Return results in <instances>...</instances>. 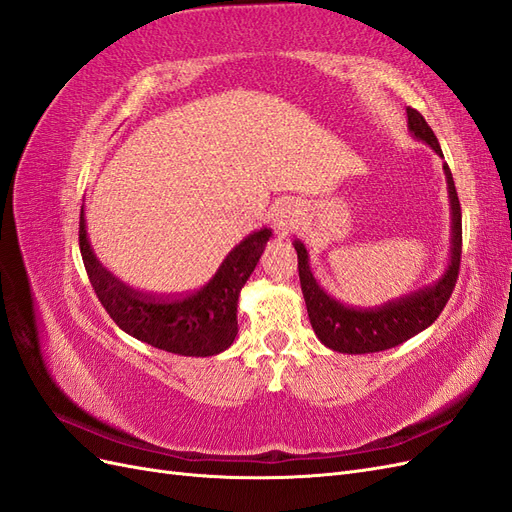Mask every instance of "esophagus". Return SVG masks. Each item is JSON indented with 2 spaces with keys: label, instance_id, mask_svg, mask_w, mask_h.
Here are the masks:
<instances>
[{
  "label": "esophagus",
  "instance_id": "esophagus-1",
  "mask_svg": "<svg viewBox=\"0 0 512 512\" xmlns=\"http://www.w3.org/2000/svg\"><path fill=\"white\" fill-rule=\"evenodd\" d=\"M277 226H280V230H288V228L292 226V215H290V211H286V209L277 211Z\"/></svg>",
  "mask_w": 512,
  "mask_h": 512
}]
</instances>
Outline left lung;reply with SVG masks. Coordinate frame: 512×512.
Returning <instances> with one entry per match:
<instances>
[{"instance_id": "obj_1", "label": "left lung", "mask_w": 512, "mask_h": 512, "mask_svg": "<svg viewBox=\"0 0 512 512\" xmlns=\"http://www.w3.org/2000/svg\"><path fill=\"white\" fill-rule=\"evenodd\" d=\"M408 123L410 130L416 138H421L427 145L436 149V153L442 156V149L436 134L429 128L425 117L416 111V108H408ZM444 173L448 181V196H451V209H453V247H451V265H448L446 273L438 284L429 288H423L418 292L401 297L397 301L386 303L382 307H348L331 299L324 292L307 265V252L301 241H294V250L299 256V280L301 290L307 305L309 322L324 346L337 352L348 354H365V352H380L386 348H393L404 344L406 339L414 337L427 329L429 324L436 320L442 309L446 307L448 299L455 290L457 277H459V265H461V207L459 196L455 190L453 173L448 164H444Z\"/></svg>"}]
</instances>
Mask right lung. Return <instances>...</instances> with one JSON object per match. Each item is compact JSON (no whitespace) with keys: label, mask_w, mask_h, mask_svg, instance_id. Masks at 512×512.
<instances>
[{"label":"right lung","mask_w":512,"mask_h":512,"mask_svg":"<svg viewBox=\"0 0 512 512\" xmlns=\"http://www.w3.org/2000/svg\"><path fill=\"white\" fill-rule=\"evenodd\" d=\"M271 237L262 228L243 239L232 250L207 286L179 297H156L138 292L113 273H108L94 256L87 241L81 209L79 245L83 265L98 301L121 331L141 342L183 356H211L226 350L237 337V301L247 277Z\"/></svg>","instance_id":"right-lung-1"}]
</instances>
